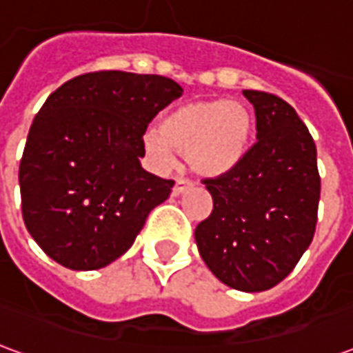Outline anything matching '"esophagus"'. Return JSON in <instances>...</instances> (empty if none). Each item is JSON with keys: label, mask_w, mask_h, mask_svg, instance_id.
Segmentation results:
<instances>
[{"label": "esophagus", "mask_w": 353, "mask_h": 353, "mask_svg": "<svg viewBox=\"0 0 353 353\" xmlns=\"http://www.w3.org/2000/svg\"><path fill=\"white\" fill-rule=\"evenodd\" d=\"M192 187L191 181H187V179H177L176 185H174V196H179V194H183L185 191H189Z\"/></svg>", "instance_id": "obj_1"}]
</instances>
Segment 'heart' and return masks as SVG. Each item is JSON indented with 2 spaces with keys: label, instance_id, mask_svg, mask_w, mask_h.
Masks as SVG:
<instances>
[{
  "label": "heart",
  "instance_id": "b5f03b06",
  "mask_svg": "<svg viewBox=\"0 0 353 353\" xmlns=\"http://www.w3.org/2000/svg\"><path fill=\"white\" fill-rule=\"evenodd\" d=\"M253 130L252 111L242 101H191L170 111L161 130L143 132V147L159 168L172 164L174 148L194 174L219 177L244 161Z\"/></svg>",
  "mask_w": 353,
  "mask_h": 353
}]
</instances>
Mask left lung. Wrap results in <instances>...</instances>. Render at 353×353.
Masks as SVG:
<instances>
[{"label": "left lung", "mask_w": 353, "mask_h": 353, "mask_svg": "<svg viewBox=\"0 0 353 353\" xmlns=\"http://www.w3.org/2000/svg\"><path fill=\"white\" fill-rule=\"evenodd\" d=\"M255 109L257 143L225 176L204 179L214 210L194 230L217 280L257 293L278 285L308 250L319 204L316 143L278 96L244 90Z\"/></svg>", "instance_id": "obj_1"}]
</instances>
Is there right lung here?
<instances>
[{"instance_id":"right-lung-1","label":"right lung","mask_w":353,"mask_h":353,"mask_svg":"<svg viewBox=\"0 0 353 353\" xmlns=\"http://www.w3.org/2000/svg\"><path fill=\"white\" fill-rule=\"evenodd\" d=\"M183 88L162 75L73 77L30 126L19 181L28 232L58 265L96 270L119 259L174 181L149 174L143 132Z\"/></svg>"}]
</instances>
